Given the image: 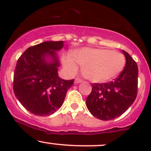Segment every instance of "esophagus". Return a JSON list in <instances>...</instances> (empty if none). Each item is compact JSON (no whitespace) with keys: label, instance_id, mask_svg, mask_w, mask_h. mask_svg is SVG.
<instances>
[{"label":"esophagus","instance_id":"esophagus-1","mask_svg":"<svg viewBox=\"0 0 151 151\" xmlns=\"http://www.w3.org/2000/svg\"><path fill=\"white\" fill-rule=\"evenodd\" d=\"M82 83V80H80V79L79 78H76L75 80H74V84H79V83Z\"/></svg>","mask_w":151,"mask_h":151}]
</instances>
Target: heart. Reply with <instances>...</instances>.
Returning <instances> with one entry per match:
<instances>
[{
  "mask_svg": "<svg viewBox=\"0 0 151 151\" xmlns=\"http://www.w3.org/2000/svg\"><path fill=\"white\" fill-rule=\"evenodd\" d=\"M83 66V75L93 83H105L116 77L126 63L122 53L108 49L83 48L63 59V66L69 74Z\"/></svg>",
  "mask_w": 151,
  "mask_h": 151,
  "instance_id": "b5f03b06",
  "label": "heart"
}]
</instances>
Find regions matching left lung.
Listing matches in <instances>:
<instances>
[{
    "mask_svg": "<svg viewBox=\"0 0 151 151\" xmlns=\"http://www.w3.org/2000/svg\"><path fill=\"white\" fill-rule=\"evenodd\" d=\"M126 66L116 79L107 83H93L86 99L89 112L102 121L115 119L124 113L137 95L138 67L128 52L123 50Z\"/></svg>",
    "mask_w": 151,
    "mask_h": 151,
    "instance_id": "8db88e82",
    "label": "left lung"
}]
</instances>
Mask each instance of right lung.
Listing matches in <instances>:
<instances>
[{
    "mask_svg": "<svg viewBox=\"0 0 151 151\" xmlns=\"http://www.w3.org/2000/svg\"><path fill=\"white\" fill-rule=\"evenodd\" d=\"M63 47V41L42 42L27 49L17 62L14 95L27 110L38 116L50 115L60 109L74 83V80H63L58 74L60 62L56 52Z\"/></svg>",
    "mask_w": 151,
    "mask_h": 151,
    "instance_id": "right-lung-1",
    "label": "right lung"
}]
</instances>
